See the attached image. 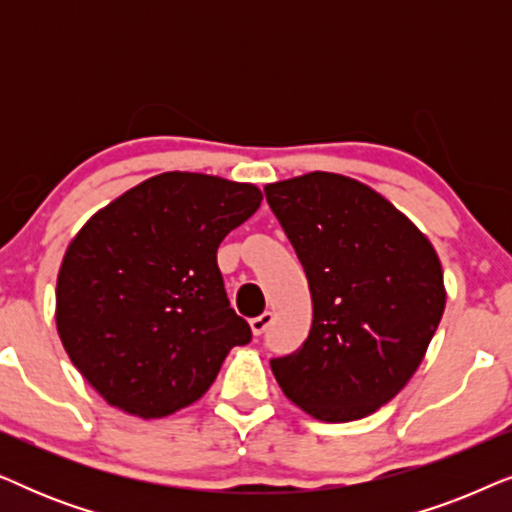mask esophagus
<instances>
[{
	"instance_id": "1",
	"label": "esophagus",
	"mask_w": 512,
	"mask_h": 512,
	"mask_svg": "<svg viewBox=\"0 0 512 512\" xmlns=\"http://www.w3.org/2000/svg\"><path fill=\"white\" fill-rule=\"evenodd\" d=\"M272 321H275V314L263 312V314H258V317L251 319L249 326H251V331H254V335H261V333L268 331V326L272 324Z\"/></svg>"
}]
</instances>
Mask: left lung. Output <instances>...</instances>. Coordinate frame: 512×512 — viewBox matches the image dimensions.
Here are the masks:
<instances>
[{
  "instance_id": "left-lung-1",
  "label": "left lung",
  "mask_w": 512,
  "mask_h": 512,
  "mask_svg": "<svg viewBox=\"0 0 512 512\" xmlns=\"http://www.w3.org/2000/svg\"><path fill=\"white\" fill-rule=\"evenodd\" d=\"M303 263L312 328L270 359L289 401L321 422H352L389 403L422 363L445 310L436 249L387 198L331 172L265 186Z\"/></svg>"
}]
</instances>
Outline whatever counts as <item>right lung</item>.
I'll use <instances>...</instances> for the list:
<instances>
[{"label": "right lung", "mask_w": 512, "mask_h": 512, "mask_svg": "<svg viewBox=\"0 0 512 512\" xmlns=\"http://www.w3.org/2000/svg\"><path fill=\"white\" fill-rule=\"evenodd\" d=\"M261 200L251 184L165 172L79 230L60 265L55 321L76 370L109 405L144 419L172 415L251 340L216 249Z\"/></svg>", "instance_id": "1"}]
</instances>
